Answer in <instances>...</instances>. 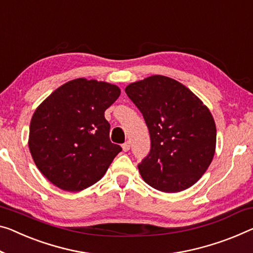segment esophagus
Here are the masks:
<instances>
[{
    "instance_id": "obj_1",
    "label": "esophagus",
    "mask_w": 253,
    "mask_h": 253,
    "mask_svg": "<svg viewBox=\"0 0 253 253\" xmlns=\"http://www.w3.org/2000/svg\"><path fill=\"white\" fill-rule=\"evenodd\" d=\"M122 148H123V151H129L130 150V142L129 141L124 142L122 145Z\"/></svg>"
}]
</instances>
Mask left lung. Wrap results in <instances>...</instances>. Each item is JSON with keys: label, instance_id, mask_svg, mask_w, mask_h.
I'll use <instances>...</instances> for the list:
<instances>
[{"label": "left lung", "instance_id": "8db88e82", "mask_svg": "<svg viewBox=\"0 0 253 253\" xmlns=\"http://www.w3.org/2000/svg\"><path fill=\"white\" fill-rule=\"evenodd\" d=\"M126 92L145 119L150 151L138 164L146 183L180 192L204 175L216 147L211 112L191 90L164 76L129 84Z\"/></svg>", "mask_w": 253, "mask_h": 253}]
</instances>
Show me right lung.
Segmentation results:
<instances>
[{
    "mask_svg": "<svg viewBox=\"0 0 253 253\" xmlns=\"http://www.w3.org/2000/svg\"><path fill=\"white\" fill-rule=\"evenodd\" d=\"M115 84L84 78L69 81L42 102L33 115L29 149L49 182L80 191L106 173L121 146L110 140L105 111L119 98Z\"/></svg>",
    "mask_w": 253,
    "mask_h": 253,
    "instance_id": "add662e5",
    "label": "right lung"
}]
</instances>
